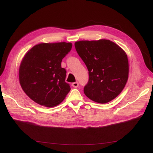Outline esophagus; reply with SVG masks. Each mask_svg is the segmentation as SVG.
<instances>
[{"instance_id":"1","label":"esophagus","mask_w":153,"mask_h":153,"mask_svg":"<svg viewBox=\"0 0 153 153\" xmlns=\"http://www.w3.org/2000/svg\"><path fill=\"white\" fill-rule=\"evenodd\" d=\"M72 86H73V87H74V88H77V87L79 86V83L77 82H74V83H72Z\"/></svg>"}]
</instances>
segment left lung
I'll list each match as a JSON object with an SVG mask.
<instances>
[{"instance_id":"8db88e82","label":"left lung","mask_w":153,"mask_h":153,"mask_svg":"<svg viewBox=\"0 0 153 153\" xmlns=\"http://www.w3.org/2000/svg\"><path fill=\"white\" fill-rule=\"evenodd\" d=\"M75 47L89 71L85 95L93 101L105 104L122 91L128 79L129 64L126 53L114 42L80 41Z\"/></svg>"}]
</instances>
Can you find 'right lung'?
<instances>
[{
	"label": "right lung",
	"mask_w": 153,
	"mask_h": 153,
	"mask_svg": "<svg viewBox=\"0 0 153 153\" xmlns=\"http://www.w3.org/2000/svg\"><path fill=\"white\" fill-rule=\"evenodd\" d=\"M71 43H41L25 54L19 70V83L25 94L37 104L55 106L70 92L65 82L66 71L61 67L71 51Z\"/></svg>",
	"instance_id": "add662e5"
}]
</instances>
